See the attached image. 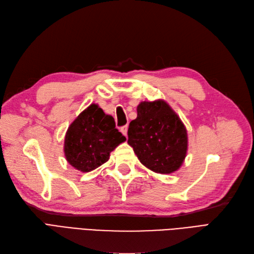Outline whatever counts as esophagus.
<instances>
[{
  "mask_svg": "<svg viewBox=\"0 0 254 254\" xmlns=\"http://www.w3.org/2000/svg\"><path fill=\"white\" fill-rule=\"evenodd\" d=\"M120 130H121L122 134H124L125 136H127V126L121 127H120Z\"/></svg>",
  "mask_w": 254,
  "mask_h": 254,
  "instance_id": "obj_1",
  "label": "esophagus"
}]
</instances>
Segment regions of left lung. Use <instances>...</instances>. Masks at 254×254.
I'll return each mask as SVG.
<instances>
[{"mask_svg": "<svg viewBox=\"0 0 254 254\" xmlns=\"http://www.w3.org/2000/svg\"><path fill=\"white\" fill-rule=\"evenodd\" d=\"M127 143L155 173L171 174L182 167L188 151L187 128L165 100L142 101L129 122Z\"/></svg>", "mask_w": 254, "mask_h": 254, "instance_id": "obj_1", "label": "left lung"}]
</instances>
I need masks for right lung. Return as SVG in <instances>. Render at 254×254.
<instances>
[{
    "mask_svg": "<svg viewBox=\"0 0 254 254\" xmlns=\"http://www.w3.org/2000/svg\"><path fill=\"white\" fill-rule=\"evenodd\" d=\"M127 138L115 120L92 103L71 122L64 139V155L71 167L91 172L110 159V154Z\"/></svg>",
    "mask_w": 254,
    "mask_h": 254,
    "instance_id": "add662e5",
    "label": "right lung"
}]
</instances>
